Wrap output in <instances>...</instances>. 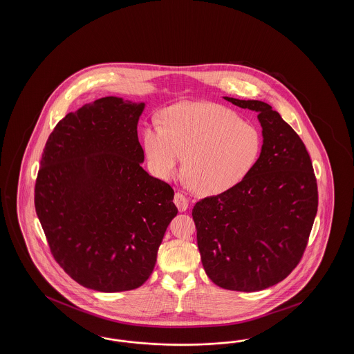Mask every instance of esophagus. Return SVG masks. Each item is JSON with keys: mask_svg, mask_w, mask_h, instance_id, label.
I'll return each mask as SVG.
<instances>
[{"mask_svg": "<svg viewBox=\"0 0 354 354\" xmlns=\"http://www.w3.org/2000/svg\"><path fill=\"white\" fill-rule=\"evenodd\" d=\"M174 203H175V205L178 207V209H179L180 212H185V209L188 208V201H187V198H185V195L180 194V192H176V194H175Z\"/></svg>", "mask_w": 354, "mask_h": 354, "instance_id": "1", "label": "esophagus"}]
</instances>
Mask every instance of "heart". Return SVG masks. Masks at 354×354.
Returning a JSON list of instances; mask_svg holds the SVG:
<instances>
[{
	"label": "heart",
	"mask_w": 354,
	"mask_h": 354,
	"mask_svg": "<svg viewBox=\"0 0 354 354\" xmlns=\"http://www.w3.org/2000/svg\"><path fill=\"white\" fill-rule=\"evenodd\" d=\"M152 174L169 179L185 166L191 185L205 195L221 194L251 171L261 150L256 127L212 102H185L169 107L165 126L143 131Z\"/></svg>",
	"instance_id": "b5f03b06"
}]
</instances>
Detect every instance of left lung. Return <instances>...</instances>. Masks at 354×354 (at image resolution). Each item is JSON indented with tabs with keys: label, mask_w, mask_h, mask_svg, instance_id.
<instances>
[{
	"label": "left lung",
	"mask_w": 354,
	"mask_h": 354,
	"mask_svg": "<svg viewBox=\"0 0 354 354\" xmlns=\"http://www.w3.org/2000/svg\"><path fill=\"white\" fill-rule=\"evenodd\" d=\"M224 100L257 113L263 146L240 183L195 204L198 248L216 286L263 290L300 263L317 214V182L301 138L268 103Z\"/></svg>",
	"instance_id": "8db88e82"
}]
</instances>
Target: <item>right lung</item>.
Listing matches in <instances>:
<instances>
[{"instance_id": "obj_1", "label": "right lung", "mask_w": 354, "mask_h": 354, "mask_svg": "<svg viewBox=\"0 0 354 354\" xmlns=\"http://www.w3.org/2000/svg\"><path fill=\"white\" fill-rule=\"evenodd\" d=\"M145 103L104 97L68 113L41 158L34 204L55 261L78 284L113 293L152 273L174 189L142 169Z\"/></svg>"}]
</instances>
